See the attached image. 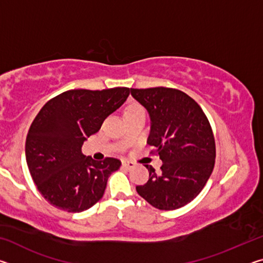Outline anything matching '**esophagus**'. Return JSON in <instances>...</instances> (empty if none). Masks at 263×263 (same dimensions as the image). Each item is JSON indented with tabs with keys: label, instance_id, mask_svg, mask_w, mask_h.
Wrapping results in <instances>:
<instances>
[{
	"label": "esophagus",
	"instance_id": "obj_1",
	"mask_svg": "<svg viewBox=\"0 0 263 263\" xmlns=\"http://www.w3.org/2000/svg\"><path fill=\"white\" fill-rule=\"evenodd\" d=\"M122 166H123L124 168L131 169V168L135 167V162H132V161H127V160H124V161L122 162Z\"/></svg>",
	"mask_w": 263,
	"mask_h": 263
}]
</instances>
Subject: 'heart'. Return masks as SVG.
<instances>
[{"label": "heart", "mask_w": 263, "mask_h": 263, "mask_svg": "<svg viewBox=\"0 0 263 263\" xmlns=\"http://www.w3.org/2000/svg\"><path fill=\"white\" fill-rule=\"evenodd\" d=\"M138 109H141L139 105H138V104H131V105H128L127 108H126V110H125V114H128V112H131V111H133V110H138Z\"/></svg>", "instance_id": "1"}]
</instances>
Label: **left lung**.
I'll return each mask as SVG.
<instances>
[{"instance_id": "1", "label": "left lung", "mask_w": 263, "mask_h": 263, "mask_svg": "<svg viewBox=\"0 0 263 263\" xmlns=\"http://www.w3.org/2000/svg\"><path fill=\"white\" fill-rule=\"evenodd\" d=\"M147 109L152 153L162 160L160 174L146 164L149 179L137 193L159 210H176L201 193L215 167L216 142L208 117L197 102L174 88H131Z\"/></svg>"}]
</instances>
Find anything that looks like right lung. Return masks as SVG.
Wrapping results in <instances>:
<instances>
[{
  "mask_svg": "<svg viewBox=\"0 0 263 263\" xmlns=\"http://www.w3.org/2000/svg\"><path fill=\"white\" fill-rule=\"evenodd\" d=\"M130 88L73 89L53 97L35 116L25 142L30 174L39 193L60 210L82 212L103 197L115 158L96 161L81 153L83 141L117 110Z\"/></svg>",
  "mask_w": 263,
  "mask_h": 263,
  "instance_id": "obj_1",
  "label": "right lung"
}]
</instances>
